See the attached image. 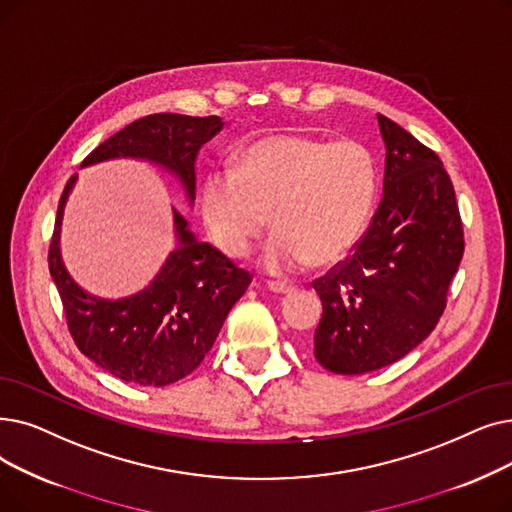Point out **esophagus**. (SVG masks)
<instances>
[{"label":"esophagus","instance_id":"1","mask_svg":"<svg viewBox=\"0 0 512 512\" xmlns=\"http://www.w3.org/2000/svg\"><path fill=\"white\" fill-rule=\"evenodd\" d=\"M268 288H270V291H272L274 295H291V293H293V286H286V284H276V282H272Z\"/></svg>","mask_w":512,"mask_h":512}]
</instances>
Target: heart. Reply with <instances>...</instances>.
Returning a JSON list of instances; mask_svg holds the SVG:
<instances>
[{
	"label": "heart",
	"instance_id": "obj_1",
	"mask_svg": "<svg viewBox=\"0 0 512 512\" xmlns=\"http://www.w3.org/2000/svg\"><path fill=\"white\" fill-rule=\"evenodd\" d=\"M374 163L353 140L328 142L301 133L265 136L201 182V215L217 247L247 255L270 224L276 230L259 268L291 276L314 261L328 268L362 238L374 203Z\"/></svg>",
	"mask_w": 512,
	"mask_h": 512
}]
</instances>
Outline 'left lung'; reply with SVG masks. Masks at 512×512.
I'll use <instances>...</instances> for the list:
<instances>
[{
	"mask_svg": "<svg viewBox=\"0 0 512 512\" xmlns=\"http://www.w3.org/2000/svg\"><path fill=\"white\" fill-rule=\"evenodd\" d=\"M383 201L353 253L314 282L316 360L366 374L402 360L437 326L464 253L454 186L433 150L379 115Z\"/></svg>",
	"mask_w": 512,
	"mask_h": 512,
	"instance_id": "obj_1",
	"label": "left lung"
}]
</instances>
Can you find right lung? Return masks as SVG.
<instances>
[{"label":"right lung","instance_id":"obj_1","mask_svg":"<svg viewBox=\"0 0 512 512\" xmlns=\"http://www.w3.org/2000/svg\"><path fill=\"white\" fill-rule=\"evenodd\" d=\"M221 117L148 115L100 144L81 167L115 159L146 161L165 169L194 205L196 154L221 131ZM77 184H66L50 244V274L58 288L69 330L94 364L140 387H165L201 366L230 309L251 284V276L190 230L188 219L171 209L175 247L142 291L106 299L87 293L69 274L60 253L64 207Z\"/></svg>","mask_w":512,"mask_h":512}]
</instances>
